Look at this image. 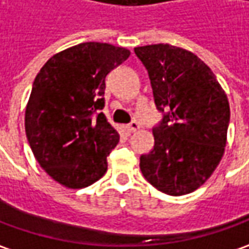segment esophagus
<instances>
[{"label": "esophagus", "instance_id": "esophagus-1", "mask_svg": "<svg viewBox=\"0 0 249 249\" xmlns=\"http://www.w3.org/2000/svg\"><path fill=\"white\" fill-rule=\"evenodd\" d=\"M126 129H128V132H136L138 129H139V124L136 123V121H132L131 124L126 125Z\"/></svg>", "mask_w": 249, "mask_h": 249}]
</instances>
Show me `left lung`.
<instances>
[{
  "mask_svg": "<svg viewBox=\"0 0 249 249\" xmlns=\"http://www.w3.org/2000/svg\"><path fill=\"white\" fill-rule=\"evenodd\" d=\"M164 117L153 128L154 147L141 156V171L157 190L183 196L216 169L226 147L230 107L208 66L183 48L154 44L135 48Z\"/></svg>",
  "mask_w": 249,
  "mask_h": 249,
  "instance_id": "8db88e82",
  "label": "left lung"
}]
</instances>
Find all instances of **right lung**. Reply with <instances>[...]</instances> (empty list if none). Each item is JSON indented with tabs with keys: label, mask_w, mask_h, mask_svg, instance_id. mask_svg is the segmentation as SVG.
Segmentation results:
<instances>
[{
	"label": "right lung",
	"mask_w": 249,
	"mask_h": 249,
	"mask_svg": "<svg viewBox=\"0 0 249 249\" xmlns=\"http://www.w3.org/2000/svg\"><path fill=\"white\" fill-rule=\"evenodd\" d=\"M131 52L82 42L53 55L37 74L24 114L26 136L44 171L69 189H82L107 171L120 135L99 113L106 75Z\"/></svg>",
	"instance_id": "obj_1"
}]
</instances>
